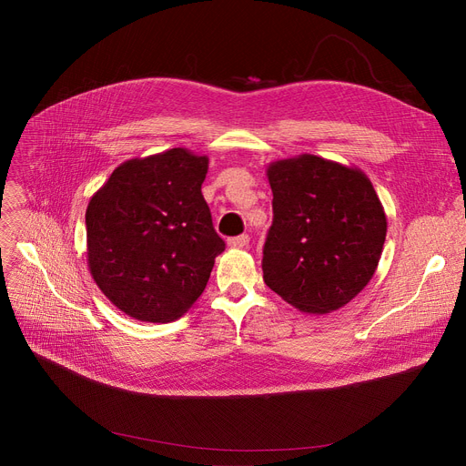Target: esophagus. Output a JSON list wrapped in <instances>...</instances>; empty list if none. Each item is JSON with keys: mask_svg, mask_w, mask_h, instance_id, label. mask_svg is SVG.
<instances>
[{"mask_svg": "<svg viewBox=\"0 0 466 466\" xmlns=\"http://www.w3.org/2000/svg\"><path fill=\"white\" fill-rule=\"evenodd\" d=\"M248 246H249V236L248 234H241V236H236V238L228 239V248H232V249H243Z\"/></svg>", "mask_w": 466, "mask_h": 466, "instance_id": "34e87169", "label": "esophagus"}]
</instances>
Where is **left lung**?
<instances>
[{
  "label": "left lung",
  "instance_id": "obj_1",
  "mask_svg": "<svg viewBox=\"0 0 466 466\" xmlns=\"http://www.w3.org/2000/svg\"><path fill=\"white\" fill-rule=\"evenodd\" d=\"M274 223L264 243V283L304 313L344 308L370 283L387 217L357 166L315 155L270 162Z\"/></svg>",
  "mask_w": 466,
  "mask_h": 466
}]
</instances>
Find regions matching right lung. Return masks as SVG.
Here are the masks:
<instances>
[{
	"label": "right lung",
	"mask_w": 466,
	"mask_h": 466,
	"mask_svg": "<svg viewBox=\"0 0 466 466\" xmlns=\"http://www.w3.org/2000/svg\"><path fill=\"white\" fill-rule=\"evenodd\" d=\"M208 166V157L176 147L122 162L92 194L85 215L88 270L137 321L179 319L225 251L202 196Z\"/></svg>",
	"instance_id": "obj_1"
}]
</instances>
